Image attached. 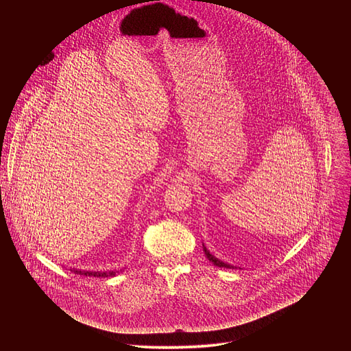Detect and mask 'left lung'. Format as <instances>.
<instances>
[{"instance_id":"1","label":"left lung","mask_w":351,"mask_h":351,"mask_svg":"<svg viewBox=\"0 0 351 351\" xmlns=\"http://www.w3.org/2000/svg\"><path fill=\"white\" fill-rule=\"evenodd\" d=\"M203 250H204V254H206V257L215 265V267H219V268H228V269H237L236 267H233V265H230V264H226V263H223V261H221L219 258H217L214 254H211L210 253V250L203 244Z\"/></svg>"}]
</instances>
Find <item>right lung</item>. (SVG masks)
I'll list each match as a JSON object with an SVG mask.
<instances>
[{
	"mask_svg": "<svg viewBox=\"0 0 351 351\" xmlns=\"http://www.w3.org/2000/svg\"><path fill=\"white\" fill-rule=\"evenodd\" d=\"M72 272L79 274V275H84V276H97V278H108V276H115L118 274V271H104V272H99V271H79L75 268H71Z\"/></svg>",
	"mask_w": 351,
	"mask_h": 351,
	"instance_id": "add662e5",
	"label": "right lung"
}]
</instances>
